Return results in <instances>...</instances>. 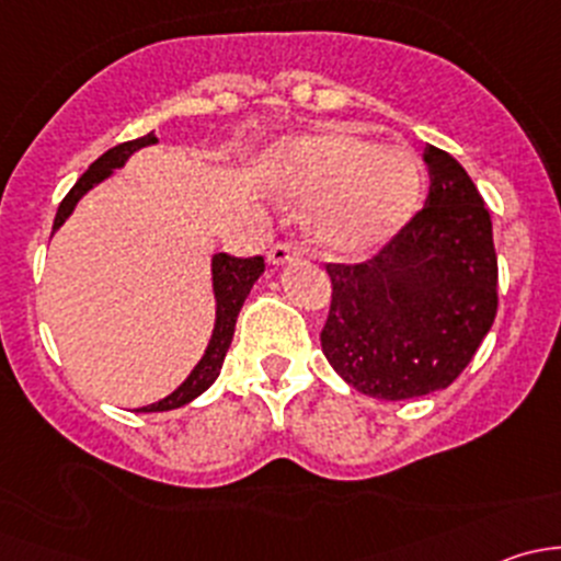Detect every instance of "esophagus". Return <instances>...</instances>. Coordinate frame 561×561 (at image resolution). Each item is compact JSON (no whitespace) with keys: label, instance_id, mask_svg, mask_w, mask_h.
I'll use <instances>...</instances> for the list:
<instances>
[{"label":"esophagus","instance_id":"esophagus-1","mask_svg":"<svg viewBox=\"0 0 561 561\" xmlns=\"http://www.w3.org/2000/svg\"><path fill=\"white\" fill-rule=\"evenodd\" d=\"M301 257V247L296 241H276L274 247L268 249V263L271 265H285L290 260Z\"/></svg>","mask_w":561,"mask_h":561}]
</instances>
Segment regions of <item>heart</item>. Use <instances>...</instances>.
Here are the masks:
<instances>
[{"label":"heart","mask_w":561,"mask_h":561,"mask_svg":"<svg viewBox=\"0 0 561 561\" xmlns=\"http://www.w3.org/2000/svg\"><path fill=\"white\" fill-rule=\"evenodd\" d=\"M265 173L296 201L314 203L317 244L336 254H366L404 228L421 203V165L401 146L358 135H304L276 146Z\"/></svg>","instance_id":"1"}]
</instances>
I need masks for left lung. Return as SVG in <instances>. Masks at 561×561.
Listing matches in <instances>:
<instances>
[{"instance_id": "left-lung-1", "label": "left lung", "mask_w": 561, "mask_h": 561, "mask_svg": "<svg viewBox=\"0 0 561 561\" xmlns=\"http://www.w3.org/2000/svg\"><path fill=\"white\" fill-rule=\"evenodd\" d=\"M426 206L364 263H325L320 342L344 382L401 401L448 388L496 317L491 214L467 171L426 146Z\"/></svg>"}]
</instances>
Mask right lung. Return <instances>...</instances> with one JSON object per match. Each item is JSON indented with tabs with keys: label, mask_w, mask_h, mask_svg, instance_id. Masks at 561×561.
Listing matches in <instances>:
<instances>
[{
	"label": "right lung",
	"mask_w": 561,
	"mask_h": 561,
	"mask_svg": "<svg viewBox=\"0 0 561 561\" xmlns=\"http://www.w3.org/2000/svg\"><path fill=\"white\" fill-rule=\"evenodd\" d=\"M151 144H157L154 133L144 135V138L127 140V144L113 146V149H107L100 160H94L92 165H89V171L76 181V186L67 192L65 201L59 203V211H56V219H54V230L70 217L76 203L81 201L94 184H100V181L107 179L116 168H122L124 162L129 160V154H135V151ZM263 271H265V263L260 254H254V257H233V254L228 252L214 254L211 274H214V296H217V322H214V333H211V342H208L206 347V355H203L201 364L192 369V375L186 377V380L181 382L171 396H165V399L157 401V404L144 407L140 412H165V410H175V407L190 404L192 399H197L203 390L217 380L219 369H222L225 353H228L230 342H233L236 320H239L241 307H244L249 290H252V285L257 282V276L263 274Z\"/></svg>",
	"instance_id": "add662e5"
}]
</instances>
